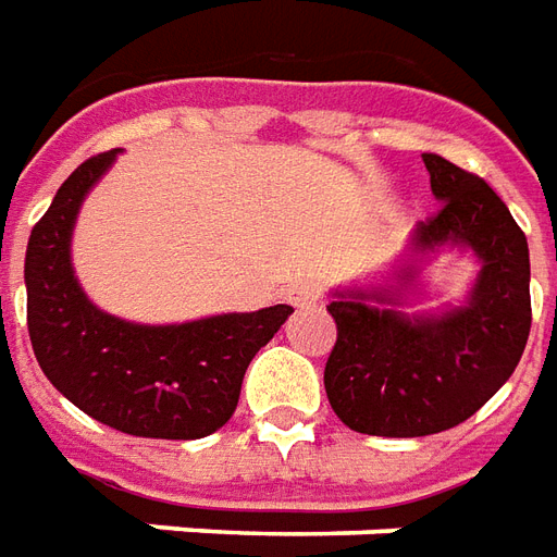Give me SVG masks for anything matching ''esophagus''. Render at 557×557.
<instances>
[{
    "label": "esophagus",
    "instance_id": "1",
    "mask_svg": "<svg viewBox=\"0 0 557 557\" xmlns=\"http://www.w3.org/2000/svg\"><path fill=\"white\" fill-rule=\"evenodd\" d=\"M319 295H322V289L315 286L313 280H295L289 289H286V301L292 307H307V304L319 301Z\"/></svg>",
    "mask_w": 557,
    "mask_h": 557
}]
</instances>
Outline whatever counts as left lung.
I'll use <instances>...</instances> for the list:
<instances>
[{
	"mask_svg": "<svg viewBox=\"0 0 557 557\" xmlns=\"http://www.w3.org/2000/svg\"><path fill=\"white\" fill-rule=\"evenodd\" d=\"M423 163L442 206L418 223L414 250L462 244L480 256L466 307L409 319L391 307L399 289L339 292L327 304L337 325L327 403L349 430L385 438L432 435L471 418L513 375L531 331L525 232L480 175L438 154Z\"/></svg>",
	"mask_w": 557,
	"mask_h": 557,
	"instance_id": "obj_1",
	"label": "left lung"
}]
</instances>
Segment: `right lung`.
Here are the masks:
<instances>
[{
    "label": "right lung",
    "mask_w": 557,
    "mask_h": 557,
    "mask_svg": "<svg viewBox=\"0 0 557 557\" xmlns=\"http://www.w3.org/2000/svg\"><path fill=\"white\" fill-rule=\"evenodd\" d=\"M119 148L83 160L26 247V325L35 358L79 411L139 438H202L238 406L253 355L289 319V304L184 325H134L101 313L71 268L79 202Z\"/></svg>",
    "instance_id": "obj_1"
}]
</instances>
